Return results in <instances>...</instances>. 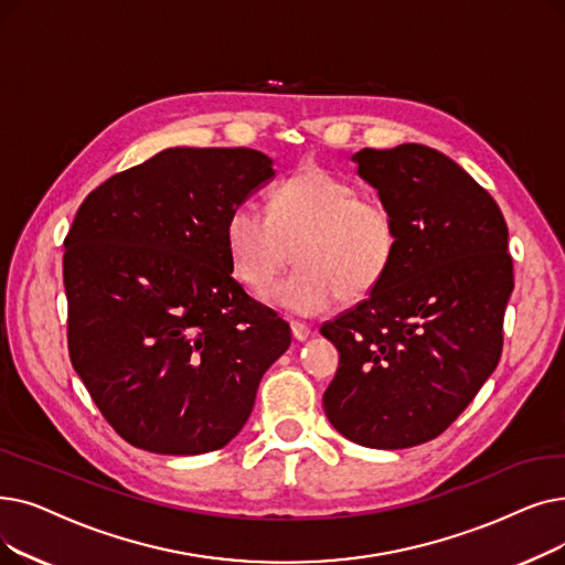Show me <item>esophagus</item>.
I'll return each mask as SVG.
<instances>
[{"instance_id": "obj_1", "label": "esophagus", "mask_w": 565, "mask_h": 565, "mask_svg": "<svg viewBox=\"0 0 565 565\" xmlns=\"http://www.w3.org/2000/svg\"><path fill=\"white\" fill-rule=\"evenodd\" d=\"M290 332H292V339H298V341H305L311 334L309 326H305L300 321H290Z\"/></svg>"}]
</instances>
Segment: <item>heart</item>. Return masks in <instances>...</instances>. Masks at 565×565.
I'll list each match as a JSON object with an SVG mask.
<instances>
[{"label": "heart", "mask_w": 565, "mask_h": 565, "mask_svg": "<svg viewBox=\"0 0 565 565\" xmlns=\"http://www.w3.org/2000/svg\"><path fill=\"white\" fill-rule=\"evenodd\" d=\"M235 277L263 292L292 256L298 267L267 300L313 316L341 296L360 300L381 286L399 252V224L376 195L318 166H307L269 193V212L237 203L224 226Z\"/></svg>", "instance_id": "obj_1"}]
</instances>
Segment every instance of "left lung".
<instances>
[{
	"label": "left lung",
	"mask_w": 565,
	"mask_h": 565,
	"mask_svg": "<svg viewBox=\"0 0 565 565\" xmlns=\"http://www.w3.org/2000/svg\"><path fill=\"white\" fill-rule=\"evenodd\" d=\"M353 161L395 212L399 252L370 298L321 326L339 351L323 408L353 444L402 450L444 434L497 370L514 286L508 226L427 145L366 147Z\"/></svg>",
	"instance_id": "obj_1"
}]
</instances>
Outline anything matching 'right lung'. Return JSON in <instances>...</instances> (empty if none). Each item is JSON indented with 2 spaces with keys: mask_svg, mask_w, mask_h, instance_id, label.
<instances>
[{
  "mask_svg": "<svg viewBox=\"0 0 565 565\" xmlns=\"http://www.w3.org/2000/svg\"><path fill=\"white\" fill-rule=\"evenodd\" d=\"M275 175L249 147H170L108 178L64 237L68 355L127 444L224 448L290 330L233 279L228 212Z\"/></svg>",
  "mask_w": 565,
  "mask_h": 565,
  "instance_id": "right-lung-1",
  "label": "right lung"
}]
</instances>
